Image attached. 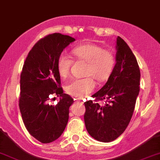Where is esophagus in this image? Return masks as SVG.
<instances>
[{"label": "esophagus", "mask_w": 160, "mask_h": 160, "mask_svg": "<svg viewBox=\"0 0 160 160\" xmlns=\"http://www.w3.org/2000/svg\"><path fill=\"white\" fill-rule=\"evenodd\" d=\"M77 102H80V103L83 104V102L81 101V100H78V101H77Z\"/></svg>", "instance_id": "obj_1"}]
</instances>
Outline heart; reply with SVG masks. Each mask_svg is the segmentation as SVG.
<instances>
[{
  "instance_id": "heart-1",
  "label": "heart",
  "mask_w": 160,
  "mask_h": 160,
  "mask_svg": "<svg viewBox=\"0 0 160 160\" xmlns=\"http://www.w3.org/2000/svg\"><path fill=\"white\" fill-rule=\"evenodd\" d=\"M73 54L77 59L87 63L84 74L88 77L74 79L67 85L66 91L73 97L83 98L95 88L93 78L98 82H104L110 78L116 65V57L111 51L91 43L76 47ZM72 63V58L67 55L61 54L58 57L57 68L61 78L65 79L69 75Z\"/></svg>"
}]
</instances>
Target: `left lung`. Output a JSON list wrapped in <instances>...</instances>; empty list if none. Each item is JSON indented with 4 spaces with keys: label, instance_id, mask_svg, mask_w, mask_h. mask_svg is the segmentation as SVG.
Returning <instances> with one entry per match:
<instances>
[{
    "label": "left lung",
    "instance_id": "obj_1",
    "mask_svg": "<svg viewBox=\"0 0 160 160\" xmlns=\"http://www.w3.org/2000/svg\"><path fill=\"white\" fill-rule=\"evenodd\" d=\"M116 63L105 86L85 102L87 131L98 141L108 142L118 138L128 126L140 91V72L137 59L124 40L116 39ZM98 101H105L104 106Z\"/></svg>",
    "mask_w": 160,
    "mask_h": 160
}]
</instances>
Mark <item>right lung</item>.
Instances as JSON below:
<instances>
[{
	"mask_svg": "<svg viewBox=\"0 0 160 160\" xmlns=\"http://www.w3.org/2000/svg\"><path fill=\"white\" fill-rule=\"evenodd\" d=\"M74 41L67 35L49 34L34 44L23 64L19 107L25 128L42 143L58 139L69 120L74 100L63 93L57 62L63 49ZM52 95L61 97L55 106L49 104Z\"/></svg>",
	"mask_w": 160,
	"mask_h": 160,
	"instance_id": "1",
	"label": "right lung"
}]
</instances>
